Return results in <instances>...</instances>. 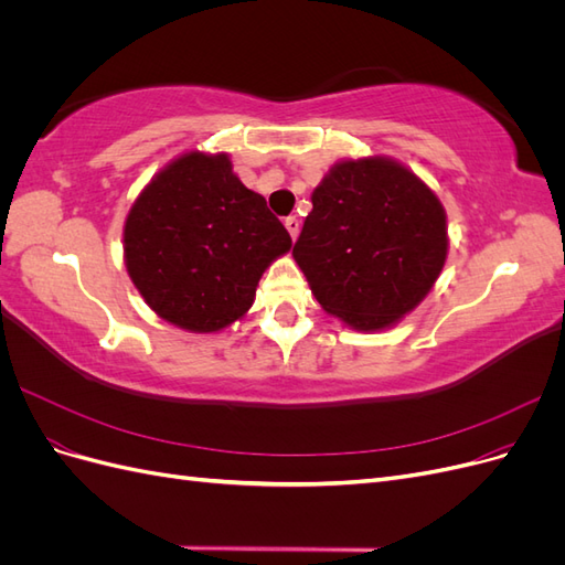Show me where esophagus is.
I'll return each instance as SVG.
<instances>
[{
	"instance_id": "esophagus-1",
	"label": "esophagus",
	"mask_w": 565,
	"mask_h": 565,
	"mask_svg": "<svg viewBox=\"0 0 565 565\" xmlns=\"http://www.w3.org/2000/svg\"><path fill=\"white\" fill-rule=\"evenodd\" d=\"M285 228H287L289 235H292V241H297L299 228H301V221H299L297 216H287V218H285Z\"/></svg>"
}]
</instances>
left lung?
I'll list each match as a JSON object with an SVG mask.
<instances>
[{"label": "left lung", "instance_id": "left-lung-1", "mask_svg": "<svg viewBox=\"0 0 565 565\" xmlns=\"http://www.w3.org/2000/svg\"><path fill=\"white\" fill-rule=\"evenodd\" d=\"M292 256L324 313L382 332L413 313L448 259V216L413 169L347 158L311 193Z\"/></svg>", "mask_w": 565, "mask_h": 565}]
</instances>
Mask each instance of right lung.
<instances>
[{
  "instance_id": "add662e5",
  "label": "right lung",
  "mask_w": 565,
  "mask_h": 565,
  "mask_svg": "<svg viewBox=\"0 0 565 565\" xmlns=\"http://www.w3.org/2000/svg\"><path fill=\"white\" fill-rule=\"evenodd\" d=\"M122 245L150 309L185 332L212 334L252 309L264 270L292 237L226 152L188 150L134 200Z\"/></svg>"
}]
</instances>
